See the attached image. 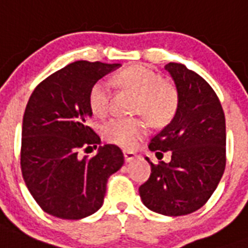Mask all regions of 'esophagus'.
<instances>
[{
    "instance_id": "34e87169",
    "label": "esophagus",
    "mask_w": 248,
    "mask_h": 248,
    "mask_svg": "<svg viewBox=\"0 0 248 248\" xmlns=\"http://www.w3.org/2000/svg\"><path fill=\"white\" fill-rule=\"evenodd\" d=\"M124 161H126V162H131V161H134V159L136 158L135 153L130 151H124Z\"/></svg>"
}]
</instances>
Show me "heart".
I'll return each instance as SVG.
<instances>
[{"mask_svg": "<svg viewBox=\"0 0 248 248\" xmlns=\"http://www.w3.org/2000/svg\"><path fill=\"white\" fill-rule=\"evenodd\" d=\"M117 83L136 93L134 109L143 113L155 126L167 124L176 112L177 93L172 85L144 65L124 68L116 77ZM90 108L96 116H104L109 109L110 83L100 79L90 91ZM148 131L141 118H112L103 126V135L109 143L124 148H132Z\"/></svg>", "mask_w": 248, "mask_h": 248, "instance_id": "obj_1", "label": "heart"}]
</instances>
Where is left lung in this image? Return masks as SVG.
Masks as SVG:
<instances>
[{"mask_svg":"<svg viewBox=\"0 0 248 248\" xmlns=\"http://www.w3.org/2000/svg\"><path fill=\"white\" fill-rule=\"evenodd\" d=\"M165 69L177 93L175 116L151 140L155 155L171 153L169 163H151L149 179L139 188L149 210L166 216L188 215L215 192L225 170V117L212 87L196 72L179 63Z\"/></svg>","mask_w":248,"mask_h":248,"instance_id":"1","label":"left lung"}]
</instances>
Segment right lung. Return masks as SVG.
<instances>
[{
	"label": "right lung",
	"instance_id": "obj_1",
	"mask_svg": "<svg viewBox=\"0 0 248 248\" xmlns=\"http://www.w3.org/2000/svg\"><path fill=\"white\" fill-rule=\"evenodd\" d=\"M121 64L78 60L37 86L23 117L20 165L25 185L50 215L79 220L103 206L107 183L124 162L120 148L99 147L93 158L78 157L100 138L87 126L90 91Z\"/></svg>",
	"mask_w": 248,
	"mask_h": 248
}]
</instances>
